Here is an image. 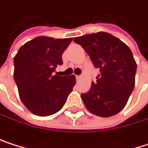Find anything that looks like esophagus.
<instances>
[{
    "label": "esophagus",
    "instance_id": "esophagus-1",
    "mask_svg": "<svg viewBox=\"0 0 148 148\" xmlns=\"http://www.w3.org/2000/svg\"><path fill=\"white\" fill-rule=\"evenodd\" d=\"M76 78H77V80H80L82 78V76H76Z\"/></svg>",
    "mask_w": 148,
    "mask_h": 148
}]
</instances>
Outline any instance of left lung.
<instances>
[{
  "instance_id": "obj_1",
  "label": "left lung",
  "mask_w": 148,
  "mask_h": 148,
  "mask_svg": "<svg viewBox=\"0 0 148 148\" xmlns=\"http://www.w3.org/2000/svg\"><path fill=\"white\" fill-rule=\"evenodd\" d=\"M73 41L80 44L90 56L100 74L90 89L81 94L87 110L99 117L119 113L126 105L135 84L137 64L129 47L106 32L77 36Z\"/></svg>"
}]
</instances>
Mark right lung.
I'll return each mask as SVG.
<instances>
[{
	"label": "right lung",
	"mask_w": 148,
	"mask_h": 148,
	"mask_svg": "<svg viewBox=\"0 0 148 148\" xmlns=\"http://www.w3.org/2000/svg\"><path fill=\"white\" fill-rule=\"evenodd\" d=\"M72 38L38 36L24 43L14 58V79L19 96L29 112L49 116L62 109L76 84L74 75H55L63 64L62 55Z\"/></svg>",
	"instance_id": "obj_1"
}]
</instances>
